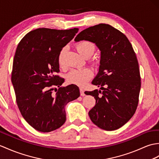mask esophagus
<instances>
[{"label":"esophagus","mask_w":159,"mask_h":159,"mask_svg":"<svg viewBox=\"0 0 159 159\" xmlns=\"http://www.w3.org/2000/svg\"><path fill=\"white\" fill-rule=\"evenodd\" d=\"M80 93L81 96H84V95H85V94H84V91L83 89H80Z\"/></svg>","instance_id":"34e87169"}]
</instances>
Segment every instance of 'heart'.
Wrapping results in <instances>:
<instances>
[{
    "label": "heart",
    "mask_w": 159,
    "mask_h": 159,
    "mask_svg": "<svg viewBox=\"0 0 159 159\" xmlns=\"http://www.w3.org/2000/svg\"><path fill=\"white\" fill-rule=\"evenodd\" d=\"M76 49L77 51L84 58L90 57L95 51V45L93 43L88 40H82L76 43ZM64 55V49L61 50L58 57V63L60 67H64L63 58ZM92 62L97 64L98 60L95 59L92 60ZM93 72L89 68H80L72 70L67 76V82L69 84H75L77 86H84L92 77Z\"/></svg>",
    "instance_id": "obj_1"
}]
</instances>
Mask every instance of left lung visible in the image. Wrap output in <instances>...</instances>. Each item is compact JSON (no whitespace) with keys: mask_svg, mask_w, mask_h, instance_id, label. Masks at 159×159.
Wrapping results in <instances>:
<instances>
[{"mask_svg":"<svg viewBox=\"0 0 159 159\" xmlns=\"http://www.w3.org/2000/svg\"><path fill=\"white\" fill-rule=\"evenodd\" d=\"M95 43L101 51L99 71L92 84L103 91L84 92L96 100L89 115L102 129H118L134 116L138 105L141 76L135 53L127 36L109 24L84 30L75 38Z\"/></svg>","mask_w":159,"mask_h":159,"instance_id":"8db88e82","label":"left lung"}]
</instances>
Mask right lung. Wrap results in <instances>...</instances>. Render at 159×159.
<instances>
[{"mask_svg":"<svg viewBox=\"0 0 159 159\" xmlns=\"http://www.w3.org/2000/svg\"><path fill=\"white\" fill-rule=\"evenodd\" d=\"M78 31L76 28H38L25 34L17 45L11 72L16 102L25 121L39 131L62 126L65 106L80 96L75 84L60 87L64 79L57 75L59 54Z\"/></svg>","mask_w":159,"mask_h":159,"instance_id":"1","label":"right lung"}]
</instances>
